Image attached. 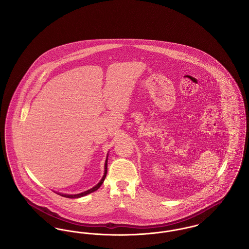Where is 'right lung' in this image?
Instances as JSON below:
<instances>
[{
	"label": "right lung",
	"instance_id": "obj_1",
	"mask_svg": "<svg viewBox=\"0 0 249 249\" xmlns=\"http://www.w3.org/2000/svg\"><path fill=\"white\" fill-rule=\"evenodd\" d=\"M107 160H106V164H105V175H104V177L102 178V180L95 186L94 188H92V189H90V190H87V191H85V192H82V193H79V194H74V195H68V194H61V193H58L59 195L60 196H63V197H66V198H71V199H74V198H80V197H83V196H86V195H88V194H89V193H91V192H93L95 190H98L101 186H102V184L104 183V181H105V179H106V177H107Z\"/></svg>",
	"mask_w": 249,
	"mask_h": 249
}]
</instances>
